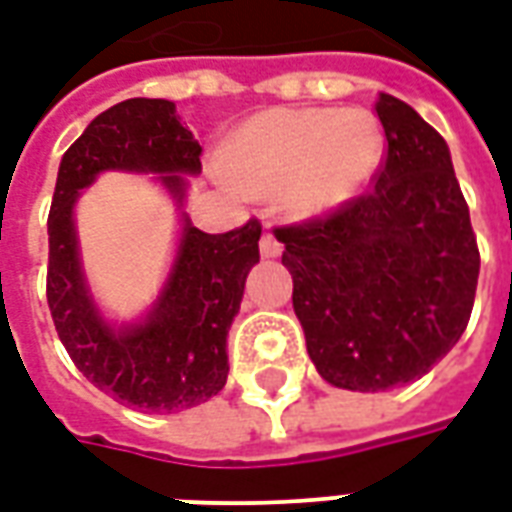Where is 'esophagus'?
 <instances>
[{"label":"esophagus","instance_id":"obj_1","mask_svg":"<svg viewBox=\"0 0 512 512\" xmlns=\"http://www.w3.org/2000/svg\"><path fill=\"white\" fill-rule=\"evenodd\" d=\"M259 248H261V256H264V259H275V256H281V251H283V245L275 240V237H272L270 231H264V234H261Z\"/></svg>","mask_w":512,"mask_h":512}]
</instances>
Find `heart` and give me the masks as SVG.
Returning a JSON list of instances; mask_svg holds the SVG:
<instances>
[{
    "mask_svg": "<svg viewBox=\"0 0 512 512\" xmlns=\"http://www.w3.org/2000/svg\"><path fill=\"white\" fill-rule=\"evenodd\" d=\"M384 136L363 108H270L223 152L226 177L251 196H275L297 218H322L374 177Z\"/></svg>",
    "mask_w": 512,
    "mask_h": 512,
    "instance_id": "heart-1",
    "label": "heart"
}]
</instances>
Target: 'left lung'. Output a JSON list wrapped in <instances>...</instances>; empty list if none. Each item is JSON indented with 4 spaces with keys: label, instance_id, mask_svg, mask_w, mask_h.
<instances>
[{
    "label": "left lung",
    "instance_id": "8db88e82",
    "mask_svg": "<svg viewBox=\"0 0 512 512\" xmlns=\"http://www.w3.org/2000/svg\"><path fill=\"white\" fill-rule=\"evenodd\" d=\"M374 188L324 218L278 226L294 313L324 382L382 393L428 374L464 335L480 251L445 138L379 95Z\"/></svg>",
    "mask_w": 512,
    "mask_h": 512
}]
</instances>
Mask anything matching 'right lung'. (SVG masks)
Returning a JSON list of instances; mask_svg holds the SVG:
<instances>
[{"label": "right lung", "mask_w": 512, "mask_h": 512, "mask_svg": "<svg viewBox=\"0 0 512 512\" xmlns=\"http://www.w3.org/2000/svg\"><path fill=\"white\" fill-rule=\"evenodd\" d=\"M160 174L177 204L201 171V144L171 100L130 98L98 114L59 163L48 212L46 297L59 341L89 382L141 412H182L218 395L229 376L226 338L245 278L259 261L261 223L207 234L185 218L177 259L147 319L103 322L78 259L73 207L100 171Z\"/></svg>", "instance_id": "add662e5"}]
</instances>
